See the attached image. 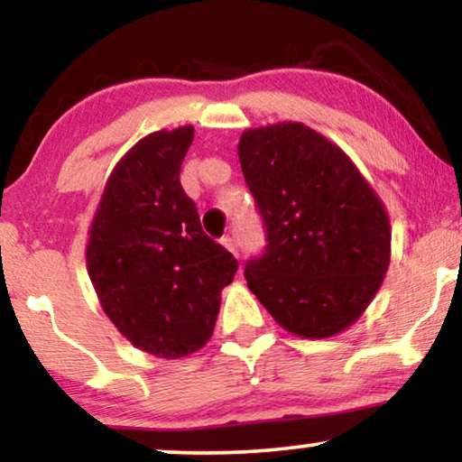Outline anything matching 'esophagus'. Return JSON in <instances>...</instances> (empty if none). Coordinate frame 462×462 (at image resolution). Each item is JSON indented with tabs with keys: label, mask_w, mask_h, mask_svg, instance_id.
<instances>
[{
	"label": "esophagus",
	"mask_w": 462,
	"mask_h": 462,
	"mask_svg": "<svg viewBox=\"0 0 462 462\" xmlns=\"http://www.w3.org/2000/svg\"><path fill=\"white\" fill-rule=\"evenodd\" d=\"M221 245H224V247H226L227 251H232V254H235L236 258H238V245H236L235 238H232V236H224V238H221Z\"/></svg>",
	"instance_id": "obj_1"
}]
</instances>
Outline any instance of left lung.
<instances>
[{"mask_svg":"<svg viewBox=\"0 0 462 462\" xmlns=\"http://www.w3.org/2000/svg\"><path fill=\"white\" fill-rule=\"evenodd\" d=\"M238 160L268 243L245 266L249 290L291 335L346 330L388 271L383 202L335 143L302 124L247 130Z\"/></svg>","mask_w":462,"mask_h":462,"instance_id":"1","label":"left lung"}]
</instances>
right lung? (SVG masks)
I'll return each instance as SVG.
<instances>
[{
	"label": "right lung",
	"instance_id": "right-lung-1",
	"mask_svg": "<svg viewBox=\"0 0 462 462\" xmlns=\"http://www.w3.org/2000/svg\"><path fill=\"white\" fill-rule=\"evenodd\" d=\"M194 127L138 140L110 172L89 227L87 271L104 313L132 346L183 358L207 346L238 262L204 235L180 188Z\"/></svg>",
	"mask_w": 462,
	"mask_h": 462
}]
</instances>
